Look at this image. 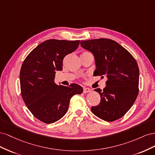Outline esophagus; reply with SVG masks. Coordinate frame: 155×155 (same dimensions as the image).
Segmentation results:
<instances>
[{"label":"esophagus","mask_w":155,"mask_h":155,"mask_svg":"<svg viewBox=\"0 0 155 155\" xmlns=\"http://www.w3.org/2000/svg\"><path fill=\"white\" fill-rule=\"evenodd\" d=\"M91 89L88 88H87V87H83V93H88L89 92H91Z\"/></svg>","instance_id":"esophagus-1"}]
</instances>
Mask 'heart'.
Segmentation results:
<instances>
[{
  "mask_svg": "<svg viewBox=\"0 0 155 155\" xmlns=\"http://www.w3.org/2000/svg\"><path fill=\"white\" fill-rule=\"evenodd\" d=\"M85 52H87V51H84V52H83V53H85Z\"/></svg>",
  "mask_w": 155,
  "mask_h": 155,
  "instance_id": "heart-1",
  "label": "heart"
}]
</instances>
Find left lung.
Here are the masks:
<instances>
[{
  "instance_id": "obj_1",
  "label": "left lung",
  "mask_w": 155,
  "mask_h": 155,
  "mask_svg": "<svg viewBox=\"0 0 155 155\" xmlns=\"http://www.w3.org/2000/svg\"><path fill=\"white\" fill-rule=\"evenodd\" d=\"M83 48L94 56L96 69L94 76L107 77L100 94L99 105L91 107L94 114L107 121L124 116L133 106L139 92V68L137 61L117 42L109 39L81 41Z\"/></svg>"
}]
</instances>
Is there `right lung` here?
<instances>
[{
	"label": "right lung",
	"mask_w": 155,
	"mask_h": 155,
	"mask_svg": "<svg viewBox=\"0 0 155 155\" xmlns=\"http://www.w3.org/2000/svg\"><path fill=\"white\" fill-rule=\"evenodd\" d=\"M80 41L49 39L27 55L20 72L21 92L28 109L36 118L52 124L67 113L71 97L81 94L78 84L68 87L54 82L55 72L63 70V61L76 50Z\"/></svg>",
	"instance_id": "add662e5"
}]
</instances>
